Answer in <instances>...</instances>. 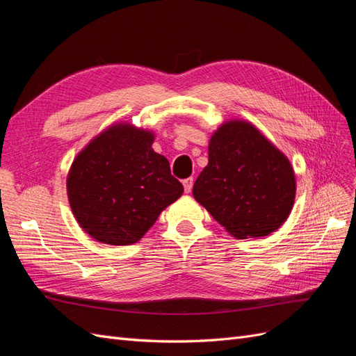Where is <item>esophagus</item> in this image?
Returning <instances> with one entry per match:
<instances>
[{"instance_id": "obj_1", "label": "esophagus", "mask_w": 356, "mask_h": 356, "mask_svg": "<svg viewBox=\"0 0 356 356\" xmlns=\"http://www.w3.org/2000/svg\"><path fill=\"white\" fill-rule=\"evenodd\" d=\"M182 186H184L186 193H190L191 188H193V178H187V179L182 181Z\"/></svg>"}]
</instances>
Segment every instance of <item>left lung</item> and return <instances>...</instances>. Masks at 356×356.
<instances>
[{
  "label": "left lung",
  "mask_w": 356,
  "mask_h": 356,
  "mask_svg": "<svg viewBox=\"0 0 356 356\" xmlns=\"http://www.w3.org/2000/svg\"><path fill=\"white\" fill-rule=\"evenodd\" d=\"M208 166L193 196L238 239L263 238L288 218L296 175L288 157L245 120L222 123L209 139Z\"/></svg>",
  "instance_id": "1"
}]
</instances>
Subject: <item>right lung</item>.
Instances as JSON below:
<instances>
[{"label": "right lung", "mask_w": 356, "mask_h": 356, "mask_svg": "<svg viewBox=\"0 0 356 356\" xmlns=\"http://www.w3.org/2000/svg\"><path fill=\"white\" fill-rule=\"evenodd\" d=\"M154 134L115 123L74 159L67 177L70 207L80 227L106 245L136 243L184 187L152 148Z\"/></svg>", "instance_id": "add662e5"}]
</instances>
